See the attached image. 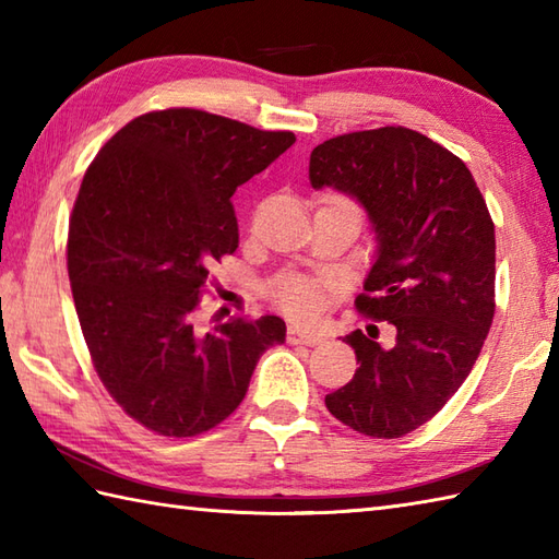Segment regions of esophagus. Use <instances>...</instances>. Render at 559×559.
Listing matches in <instances>:
<instances>
[{"label": "esophagus", "mask_w": 559, "mask_h": 559, "mask_svg": "<svg viewBox=\"0 0 559 559\" xmlns=\"http://www.w3.org/2000/svg\"><path fill=\"white\" fill-rule=\"evenodd\" d=\"M324 338L319 334H312V331L300 329V326H288V343L293 346H319Z\"/></svg>", "instance_id": "1"}]
</instances>
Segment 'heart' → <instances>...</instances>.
I'll return each mask as SVG.
<instances>
[{
  "label": "heart",
  "mask_w": 559,
  "mask_h": 559,
  "mask_svg": "<svg viewBox=\"0 0 559 559\" xmlns=\"http://www.w3.org/2000/svg\"><path fill=\"white\" fill-rule=\"evenodd\" d=\"M336 281L329 276H307V273L286 271L269 283V298L293 319H312L324 310Z\"/></svg>",
  "instance_id": "obj_1"
}]
</instances>
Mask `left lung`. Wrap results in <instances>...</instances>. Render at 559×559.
<instances>
[{
    "instance_id": "8db88e82",
    "label": "left lung",
    "mask_w": 559,
    "mask_h": 559,
    "mask_svg": "<svg viewBox=\"0 0 559 559\" xmlns=\"http://www.w3.org/2000/svg\"><path fill=\"white\" fill-rule=\"evenodd\" d=\"M314 189L358 199L377 259L358 310L396 329L346 341L360 367L326 394L329 413L367 437L394 439L442 411L476 365L495 317V223L466 163L420 132L341 134L310 156Z\"/></svg>"
}]
</instances>
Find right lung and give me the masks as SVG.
<instances>
[{
  "label": "right lung",
  "instance_id": "obj_1",
  "mask_svg": "<svg viewBox=\"0 0 559 559\" xmlns=\"http://www.w3.org/2000/svg\"><path fill=\"white\" fill-rule=\"evenodd\" d=\"M295 144L192 108L124 124L88 165L69 218L67 269L93 367L122 411L194 437L240 406L286 322L197 324L209 266L240 242L230 197Z\"/></svg>",
  "mask_w": 559,
  "mask_h": 559
}]
</instances>
